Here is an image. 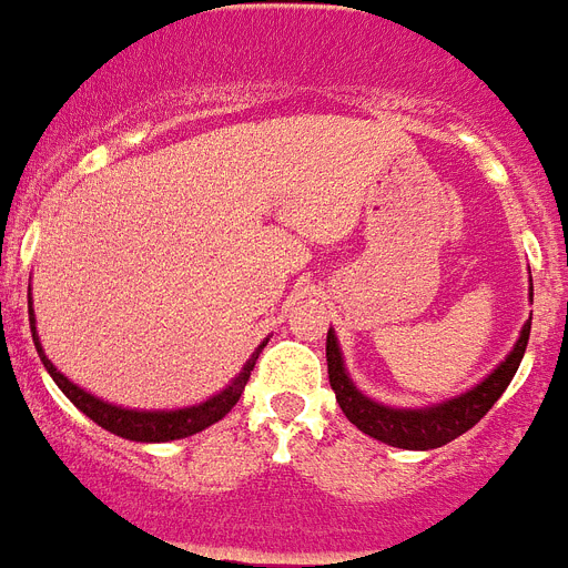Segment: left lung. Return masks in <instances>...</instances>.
Wrapping results in <instances>:
<instances>
[{"label":"left lung","instance_id":"1","mask_svg":"<svg viewBox=\"0 0 568 568\" xmlns=\"http://www.w3.org/2000/svg\"><path fill=\"white\" fill-rule=\"evenodd\" d=\"M528 335H531V321L519 332V341L510 349V356L467 394L452 396V399L432 405V408H388V405L373 403L371 396H364L353 385V379L347 376V367H344V358H341L338 338L329 329L326 332L329 385L335 390L341 412L347 414L349 423L362 428L364 435L376 437V440L388 446H399V449H437V446H446L449 440L469 432L496 405V399L505 394V388L519 371V362H523L525 347H528Z\"/></svg>","mask_w":568,"mask_h":568}]
</instances>
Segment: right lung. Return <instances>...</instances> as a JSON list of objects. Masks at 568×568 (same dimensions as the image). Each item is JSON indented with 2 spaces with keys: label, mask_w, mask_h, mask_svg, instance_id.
I'll return each mask as SVG.
<instances>
[{
  "label": "right lung",
  "mask_w": 568,
  "mask_h": 568,
  "mask_svg": "<svg viewBox=\"0 0 568 568\" xmlns=\"http://www.w3.org/2000/svg\"><path fill=\"white\" fill-rule=\"evenodd\" d=\"M31 294V292H29ZM29 321H31V335H34V347L40 353V362L49 371L54 382H58V388L69 396V403L81 408L92 423H99L101 428H108L113 435L124 437V440H136V444H165V440H180V437L197 435V432H204L206 426L212 423H219L224 414H230V408L239 403V396H242L244 385L251 379V371L256 358H260L262 347L268 344V341H262L256 353L247 358V364L242 367L236 379L230 382L227 388L221 390V394L210 396L206 403L189 405V408H178V412H131V408H122V405L104 403L99 396L87 394L84 388H78L75 382H69L63 373L54 367L49 358H45L43 347H40V338H37V326H34V308H31L29 300Z\"/></svg>",
  "instance_id": "1"
}]
</instances>
